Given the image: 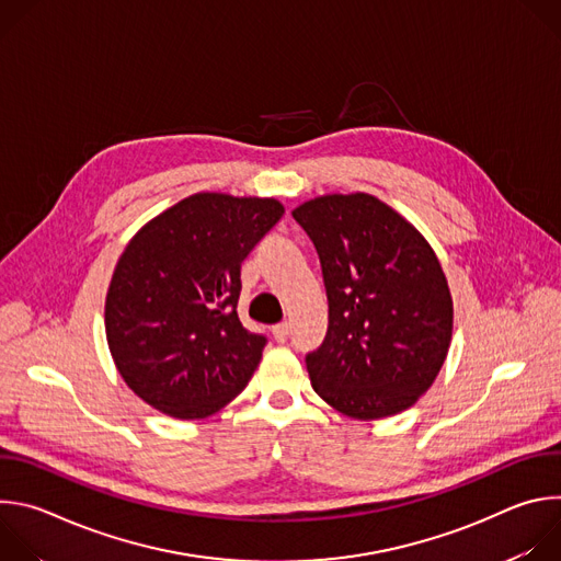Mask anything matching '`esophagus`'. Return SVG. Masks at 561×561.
I'll return each instance as SVG.
<instances>
[{
    "label": "esophagus",
    "instance_id": "obj_1",
    "mask_svg": "<svg viewBox=\"0 0 561 561\" xmlns=\"http://www.w3.org/2000/svg\"><path fill=\"white\" fill-rule=\"evenodd\" d=\"M273 337L277 340V342H286V337H288V333H290V327L286 324V322H282V324H277V327H273Z\"/></svg>",
    "mask_w": 561,
    "mask_h": 561
}]
</instances>
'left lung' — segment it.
<instances>
[{"label": "left lung", "instance_id": "8db88e82", "mask_svg": "<svg viewBox=\"0 0 561 561\" xmlns=\"http://www.w3.org/2000/svg\"><path fill=\"white\" fill-rule=\"evenodd\" d=\"M322 262L329 333L306 355L314 392L346 417L402 413L433 386L453 337V297L426 237L368 193L299 204Z\"/></svg>", "mask_w": 561, "mask_h": 561}]
</instances>
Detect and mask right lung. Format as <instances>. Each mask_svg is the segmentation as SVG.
Listing matches in <instances>:
<instances>
[{
	"label": "right lung",
	"mask_w": 561,
	"mask_h": 561,
	"mask_svg": "<svg viewBox=\"0 0 561 561\" xmlns=\"http://www.w3.org/2000/svg\"><path fill=\"white\" fill-rule=\"evenodd\" d=\"M282 215L275 197L195 193L133 234L104 324L122 379L148 407L204 420L247 388L266 337L237 317L239 268Z\"/></svg>",
	"instance_id": "right-lung-1"
}]
</instances>
